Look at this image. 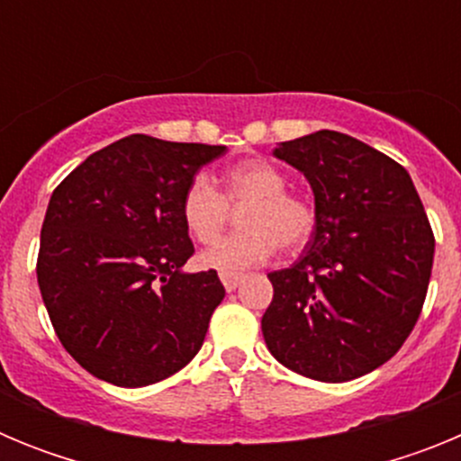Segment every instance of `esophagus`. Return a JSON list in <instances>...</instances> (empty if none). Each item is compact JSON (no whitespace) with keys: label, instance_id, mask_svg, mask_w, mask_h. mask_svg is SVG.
<instances>
[{"label":"esophagus","instance_id":"1","mask_svg":"<svg viewBox=\"0 0 461 461\" xmlns=\"http://www.w3.org/2000/svg\"><path fill=\"white\" fill-rule=\"evenodd\" d=\"M219 276H221V284L226 286L228 293L235 291V288H238L240 284L244 281V275H238V272H221Z\"/></svg>","mask_w":461,"mask_h":461}]
</instances>
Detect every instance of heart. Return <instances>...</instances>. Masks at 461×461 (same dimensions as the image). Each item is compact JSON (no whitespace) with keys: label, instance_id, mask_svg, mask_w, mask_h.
Listing matches in <instances>:
<instances>
[{"label":"heart","instance_id":"obj_1","mask_svg":"<svg viewBox=\"0 0 461 461\" xmlns=\"http://www.w3.org/2000/svg\"><path fill=\"white\" fill-rule=\"evenodd\" d=\"M288 180L266 158H247L223 173V194L205 175H195L182 195V221L191 238L210 244L228 221V205H244L240 233L219 240L201 254V266L219 272H242L260 266L276 249L295 251L309 242L316 212L303 195L286 191Z\"/></svg>","mask_w":461,"mask_h":461}]
</instances>
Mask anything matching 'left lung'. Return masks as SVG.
I'll use <instances>...</instances> for the list:
<instances>
[{
    "instance_id": "left-lung-1",
    "label": "left lung",
    "mask_w": 461,
    "mask_h": 461,
    "mask_svg": "<svg viewBox=\"0 0 461 461\" xmlns=\"http://www.w3.org/2000/svg\"><path fill=\"white\" fill-rule=\"evenodd\" d=\"M275 157L307 177L316 228L300 260L267 275L260 328L293 372L344 383L402 348L422 312L434 233L411 175L339 131L279 142Z\"/></svg>"
}]
</instances>
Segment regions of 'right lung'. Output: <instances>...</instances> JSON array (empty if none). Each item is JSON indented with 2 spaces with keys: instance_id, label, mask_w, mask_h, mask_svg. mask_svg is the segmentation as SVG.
I'll return each mask as SVG.
<instances>
[{
  "instance_id": "right-lung-1",
  "label": "right lung",
  "mask_w": 461,
  "mask_h": 461,
  "mask_svg": "<svg viewBox=\"0 0 461 461\" xmlns=\"http://www.w3.org/2000/svg\"><path fill=\"white\" fill-rule=\"evenodd\" d=\"M223 145L133 133L89 154L48 203L36 276L57 337L80 367L142 388L194 360L226 291L194 256L182 195Z\"/></svg>"
}]
</instances>
